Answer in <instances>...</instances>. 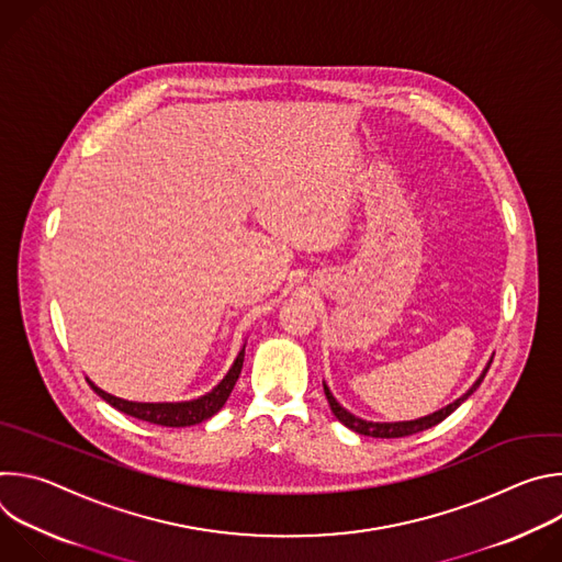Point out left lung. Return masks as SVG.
I'll list each match as a JSON object with an SVG mask.
<instances>
[{"instance_id": "obj_1", "label": "left lung", "mask_w": 562, "mask_h": 562, "mask_svg": "<svg viewBox=\"0 0 562 562\" xmlns=\"http://www.w3.org/2000/svg\"><path fill=\"white\" fill-rule=\"evenodd\" d=\"M492 360H494V356L490 358V362H487V367L483 369V373L477 375V380H475L460 397H456L453 403H449L447 407H442V409H438V412H434V414H429V416H423V418H416V420H403V423H371V420L358 418V416H353L351 412H347V409L338 403L336 395L331 393V389H329L327 382H323V386H325V395H327V400H329V407H331L334 416H336L345 427H349L351 431H356V434H360V436H371V438H405V436H414V434H418V431L431 429V427H436L438 423H442L447 416H451V414L464 403V400L480 386V382H483L485 373H487L490 367H492Z\"/></svg>"}]
</instances>
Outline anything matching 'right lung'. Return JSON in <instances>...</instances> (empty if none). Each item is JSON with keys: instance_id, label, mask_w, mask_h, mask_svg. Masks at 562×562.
<instances>
[{"instance_id": "right-lung-1", "label": "right lung", "mask_w": 562, "mask_h": 562, "mask_svg": "<svg viewBox=\"0 0 562 562\" xmlns=\"http://www.w3.org/2000/svg\"><path fill=\"white\" fill-rule=\"evenodd\" d=\"M245 347L237 351L231 369L226 371V375L204 395L200 397H193V400H182V403H133V400H124V397H117L113 393H106L104 389H100L95 382H91L89 378V384L91 389L102 397L106 400V403L111 407H115L117 412L126 414V416H133L137 420H144V423H150V425H159V427H191V425H200L204 420H209L211 416H215L224 403L228 400L237 378H239V371H243V362H245Z\"/></svg>"}]
</instances>
